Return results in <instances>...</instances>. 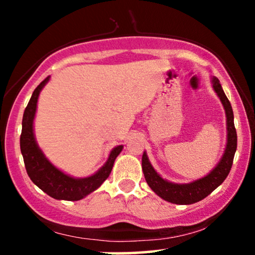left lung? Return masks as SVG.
<instances>
[{
  "instance_id": "1",
  "label": "left lung",
  "mask_w": 255,
  "mask_h": 255,
  "mask_svg": "<svg viewBox=\"0 0 255 255\" xmlns=\"http://www.w3.org/2000/svg\"><path fill=\"white\" fill-rule=\"evenodd\" d=\"M211 84L213 91L223 105L225 118H227V142H225L223 154L217 164L215 165V168L205 176L189 183H175L160 176L152 166L146 151L142 153V171H144L145 180L148 187L158 197L171 204L189 205L203 200L223 183V181L229 174L231 165H233L234 156H235L236 147H238V135H236L235 126H234V113L229 99L225 96L218 79L212 77Z\"/></svg>"
}]
</instances>
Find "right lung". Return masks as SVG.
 <instances>
[{
  "mask_svg": "<svg viewBox=\"0 0 255 255\" xmlns=\"http://www.w3.org/2000/svg\"><path fill=\"white\" fill-rule=\"evenodd\" d=\"M50 80L48 77L37 86L26 107L22 116V130L20 135V148L24 157L25 168L32 182L43 192L57 200L78 201L95 192L109 177L116 157L124 150V145H119L110 151L105 164L95 174L87 177H74L55 166L46 158L42 148L38 146L34 135V118L40 91Z\"/></svg>",
  "mask_w": 255,
  "mask_h": 255,
  "instance_id": "obj_1",
  "label": "right lung"
}]
</instances>
